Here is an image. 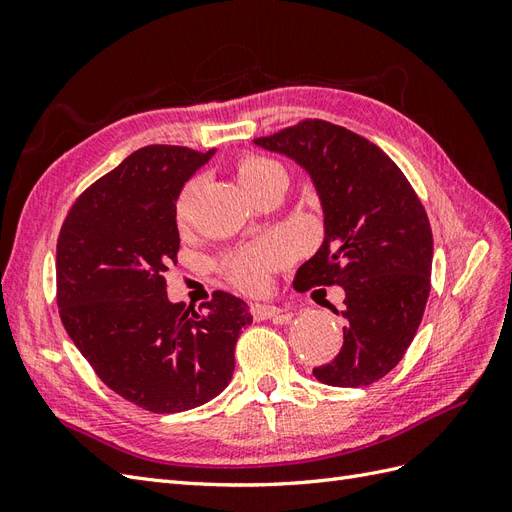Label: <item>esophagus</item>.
Returning a JSON list of instances; mask_svg holds the SVG:
<instances>
[{"label": "esophagus", "instance_id": "obj_1", "mask_svg": "<svg viewBox=\"0 0 512 512\" xmlns=\"http://www.w3.org/2000/svg\"><path fill=\"white\" fill-rule=\"evenodd\" d=\"M282 314V309L277 305H271V303H254L252 305V316L256 320H271V318H277Z\"/></svg>", "mask_w": 512, "mask_h": 512}]
</instances>
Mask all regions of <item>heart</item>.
Listing matches in <instances>:
<instances>
[{
    "label": "heart",
    "instance_id": "b5f03b06",
    "mask_svg": "<svg viewBox=\"0 0 512 512\" xmlns=\"http://www.w3.org/2000/svg\"><path fill=\"white\" fill-rule=\"evenodd\" d=\"M277 170H282L280 164H275L273 160H267L262 156H245L237 162V177L247 192L254 190L260 181H265L267 177L277 173ZM194 188H196V183L190 181L177 198L175 220L179 224H185V220H188ZM286 256H288L286 241L269 239L256 247H250V250H241V252L230 254L224 260V271L228 275V280L232 284H237L239 288L260 290L267 284V277H269L271 269L282 265Z\"/></svg>",
    "mask_w": 512,
    "mask_h": 512
}]
</instances>
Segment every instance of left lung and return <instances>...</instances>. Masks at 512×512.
I'll list each match as a JSON object with an SVG mask.
<instances>
[{
  "label": "left lung",
  "instance_id": "obj_1",
  "mask_svg": "<svg viewBox=\"0 0 512 512\" xmlns=\"http://www.w3.org/2000/svg\"><path fill=\"white\" fill-rule=\"evenodd\" d=\"M254 145L303 168L322 207V243L294 288L335 284L346 294L344 346L314 378L354 389L380 380L412 344L429 297L433 239L421 200L380 147L329 121L309 119Z\"/></svg>",
  "mask_w": 512,
  "mask_h": 512
}]
</instances>
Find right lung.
<instances>
[{
	"label": "right lung",
	"mask_w": 512,
	"mask_h": 512,
	"mask_svg": "<svg viewBox=\"0 0 512 512\" xmlns=\"http://www.w3.org/2000/svg\"><path fill=\"white\" fill-rule=\"evenodd\" d=\"M215 156L149 145L81 194L57 241L61 322L98 378L156 414L203 406L235 371L250 307L215 292L205 312L170 303L164 273L177 260V198Z\"/></svg>",
	"instance_id": "obj_1"
}]
</instances>
